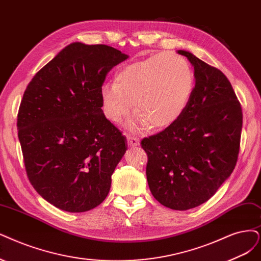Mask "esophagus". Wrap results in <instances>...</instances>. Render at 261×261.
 Instances as JSON below:
<instances>
[{
	"label": "esophagus",
	"instance_id": "obj_1",
	"mask_svg": "<svg viewBox=\"0 0 261 261\" xmlns=\"http://www.w3.org/2000/svg\"><path fill=\"white\" fill-rule=\"evenodd\" d=\"M127 141H128V145L130 147H133V146H138L140 144V141L137 137H133V136H127Z\"/></svg>",
	"mask_w": 261,
	"mask_h": 261
}]
</instances>
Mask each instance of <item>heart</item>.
Instances as JSON below:
<instances>
[{"instance_id": "b5f03b06", "label": "heart", "mask_w": 261, "mask_h": 261, "mask_svg": "<svg viewBox=\"0 0 261 261\" xmlns=\"http://www.w3.org/2000/svg\"><path fill=\"white\" fill-rule=\"evenodd\" d=\"M194 83V73L184 58L171 53L153 55L125 65L116 73L114 84L101 87V109L106 119L119 123L133 105L138 112L129 122L130 129L149 125L162 129L184 113Z\"/></svg>"}]
</instances>
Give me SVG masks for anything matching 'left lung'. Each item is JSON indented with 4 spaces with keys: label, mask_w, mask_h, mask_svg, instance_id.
<instances>
[{
    "label": "left lung",
    "mask_w": 261,
    "mask_h": 261,
    "mask_svg": "<svg viewBox=\"0 0 261 261\" xmlns=\"http://www.w3.org/2000/svg\"><path fill=\"white\" fill-rule=\"evenodd\" d=\"M196 85L180 117L143 139L146 176L159 203L186 211L204 203L231 175L238 160L243 114L225 74L186 50Z\"/></svg>",
    "instance_id": "left-lung-1"
}]
</instances>
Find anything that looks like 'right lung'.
<instances>
[{
    "instance_id": "obj_1",
    "label": "right lung",
    "mask_w": 261,
    "mask_h": 261,
    "mask_svg": "<svg viewBox=\"0 0 261 261\" xmlns=\"http://www.w3.org/2000/svg\"><path fill=\"white\" fill-rule=\"evenodd\" d=\"M128 55L108 45L72 43L29 83L17 128L25 171L54 206L82 213L109 195L125 138L104 117L100 88Z\"/></svg>"
}]
</instances>
